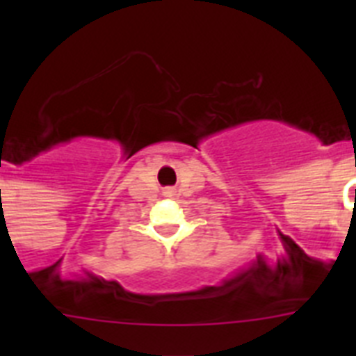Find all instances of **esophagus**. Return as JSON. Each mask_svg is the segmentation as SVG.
<instances>
[{
  "instance_id": "obj_1",
  "label": "esophagus",
  "mask_w": 356,
  "mask_h": 356,
  "mask_svg": "<svg viewBox=\"0 0 356 356\" xmlns=\"http://www.w3.org/2000/svg\"><path fill=\"white\" fill-rule=\"evenodd\" d=\"M168 193H175V191H168Z\"/></svg>"
}]
</instances>
